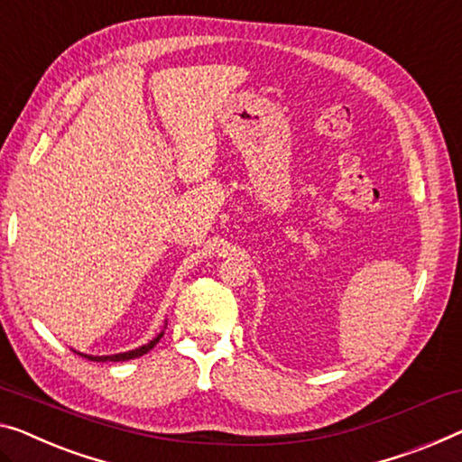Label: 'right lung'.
I'll use <instances>...</instances> for the list:
<instances>
[{"label": "right lung", "mask_w": 462, "mask_h": 462, "mask_svg": "<svg viewBox=\"0 0 462 462\" xmlns=\"http://www.w3.org/2000/svg\"><path fill=\"white\" fill-rule=\"evenodd\" d=\"M165 326H168V323H165ZM162 336H163V329H162L160 334L155 336L153 340H149L147 344H143V346L134 348V350H126V353H118V355H101V356H97V355H85V353H79V355H80V356H85V359H88V361H101V363H106V361H114V363H118V361H130V359H136V356L147 355L149 350L153 348L155 344L162 340Z\"/></svg>", "instance_id": "obj_1"}]
</instances>
